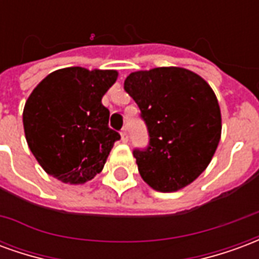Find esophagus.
<instances>
[{
  "label": "esophagus",
  "instance_id": "1",
  "mask_svg": "<svg viewBox=\"0 0 259 259\" xmlns=\"http://www.w3.org/2000/svg\"><path fill=\"white\" fill-rule=\"evenodd\" d=\"M120 140L123 141V143H127V140H129V136H127L126 129H123L122 132H120Z\"/></svg>",
  "mask_w": 259,
  "mask_h": 259
}]
</instances>
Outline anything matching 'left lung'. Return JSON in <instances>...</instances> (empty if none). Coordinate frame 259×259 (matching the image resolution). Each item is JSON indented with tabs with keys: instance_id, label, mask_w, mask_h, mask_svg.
<instances>
[{
	"instance_id": "left-lung-1",
	"label": "left lung",
	"mask_w": 259,
	"mask_h": 259,
	"mask_svg": "<svg viewBox=\"0 0 259 259\" xmlns=\"http://www.w3.org/2000/svg\"><path fill=\"white\" fill-rule=\"evenodd\" d=\"M123 87L150 133L148 148L133 152L143 180L162 193L185 189L205 170L221 140L211 85L189 69L163 66L130 73Z\"/></svg>"
}]
</instances>
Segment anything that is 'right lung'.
Returning <instances> with one entry per match:
<instances>
[{
	"mask_svg": "<svg viewBox=\"0 0 259 259\" xmlns=\"http://www.w3.org/2000/svg\"><path fill=\"white\" fill-rule=\"evenodd\" d=\"M116 70L58 69L36 85L23 108L27 146L41 168L68 185H84L100 174L119 133L108 127L102 97Z\"/></svg>",
	"mask_w": 259,
	"mask_h": 259,
	"instance_id": "right-lung-1",
	"label": "right lung"
}]
</instances>
